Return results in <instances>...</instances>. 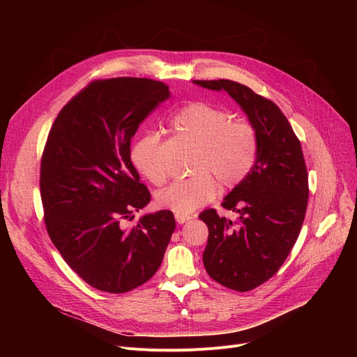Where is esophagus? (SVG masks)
I'll return each instance as SVG.
<instances>
[{
    "mask_svg": "<svg viewBox=\"0 0 357 357\" xmlns=\"http://www.w3.org/2000/svg\"><path fill=\"white\" fill-rule=\"evenodd\" d=\"M192 217L188 215V214H175V220L178 224H183L186 221H190Z\"/></svg>",
    "mask_w": 357,
    "mask_h": 357,
    "instance_id": "1",
    "label": "esophagus"
}]
</instances>
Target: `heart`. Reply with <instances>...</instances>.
Segmentation results:
<instances>
[{
  "instance_id": "heart-1",
  "label": "heart",
  "mask_w": 357,
  "mask_h": 357,
  "mask_svg": "<svg viewBox=\"0 0 357 357\" xmlns=\"http://www.w3.org/2000/svg\"><path fill=\"white\" fill-rule=\"evenodd\" d=\"M172 126L182 136L199 146L194 162V176L171 183L156 195V204L176 214H190L211 201L217 181L231 188L250 172L257 153L255 128L245 121H233L229 111L214 104L195 101L182 107L172 117ZM130 159L150 183L165 182L166 171L158 131H146L131 146Z\"/></svg>"
}]
</instances>
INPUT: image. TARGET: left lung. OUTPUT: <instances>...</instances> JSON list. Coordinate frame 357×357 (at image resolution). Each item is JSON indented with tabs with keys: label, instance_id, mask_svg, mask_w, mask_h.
Returning <instances> with one entry per match:
<instances>
[{
	"label": "left lung",
	"instance_id": "left-lung-1",
	"mask_svg": "<svg viewBox=\"0 0 357 357\" xmlns=\"http://www.w3.org/2000/svg\"><path fill=\"white\" fill-rule=\"evenodd\" d=\"M194 84L227 92L257 136L250 172L222 201L238 220L220 217L213 208L199 214L208 227L205 271L222 287L246 292L278 272L301 231L308 204L301 143L279 107L246 85L229 79Z\"/></svg>",
	"mask_w": 357,
	"mask_h": 357
}]
</instances>
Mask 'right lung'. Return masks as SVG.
<instances>
[{"label": "right lung", "instance_id": "right-lung-1", "mask_svg": "<svg viewBox=\"0 0 357 357\" xmlns=\"http://www.w3.org/2000/svg\"><path fill=\"white\" fill-rule=\"evenodd\" d=\"M169 98V86L153 79L93 81L49 133L40 166L46 229L66 264L100 291L123 294L147 282L175 230L167 210L124 226L150 202L130 159L131 139Z\"/></svg>", "mask_w": 357, "mask_h": 357}]
</instances>
